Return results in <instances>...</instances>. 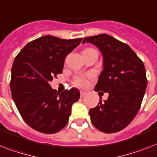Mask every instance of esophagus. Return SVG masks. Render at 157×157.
I'll list each match as a JSON object with an SVG mask.
<instances>
[{
	"label": "esophagus",
	"mask_w": 157,
	"mask_h": 157,
	"mask_svg": "<svg viewBox=\"0 0 157 157\" xmlns=\"http://www.w3.org/2000/svg\"><path fill=\"white\" fill-rule=\"evenodd\" d=\"M86 92H85V91H81V97H84L86 95Z\"/></svg>",
	"instance_id": "obj_1"
}]
</instances>
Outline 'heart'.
I'll list each match as a JSON object with an SVG mask.
<instances>
[{"label":"heart","instance_id":"obj_1","mask_svg":"<svg viewBox=\"0 0 157 157\" xmlns=\"http://www.w3.org/2000/svg\"><path fill=\"white\" fill-rule=\"evenodd\" d=\"M93 49L91 48H88L85 50ZM93 78V75L92 73H86V74L77 75L73 78V85L79 88H85L89 86L90 81Z\"/></svg>","mask_w":157,"mask_h":157}]
</instances>
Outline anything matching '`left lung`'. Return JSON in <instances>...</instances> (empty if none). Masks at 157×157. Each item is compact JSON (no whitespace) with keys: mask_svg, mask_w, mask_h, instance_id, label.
<instances>
[{"mask_svg":"<svg viewBox=\"0 0 157 157\" xmlns=\"http://www.w3.org/2000/svg\"><path fill=\"white\" fill-rule=\"evenodd\" d=\"M98 47L104 57V69L95 87L96 92L109 93L105 102L89 110L91 121L100 131L113 133L127 127L137 114L147 87L144 63L125 43L107 35L85 37Z\"/></svg>","mask_w":157,"mask_h":157,"instance_id":"left-lung-1","label":"left lung"}]
</instances>
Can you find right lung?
I'll list each match as a JSON object with an SVG mask.
<instances>
[{
    "label": "right lung",
    "instance_id": "obj_1",
    "mask_svg": "<svg viewBox=\"0 0 157 157\" xmlns=\"http://www.w3.org/2000/svg\"><path fill=\"white\" fill-rule=\"evenodd\" d=\"M82 38L60 39L44 36L28 43L14 59L10 89L20 114L28 125L46 134L66 125L72 104L80 98L78 89L60 93L50 81L62 73L67 55Z\"/></svg>",
    "mask_w": 157,
    "mask_h": 157
}]
</instances>
